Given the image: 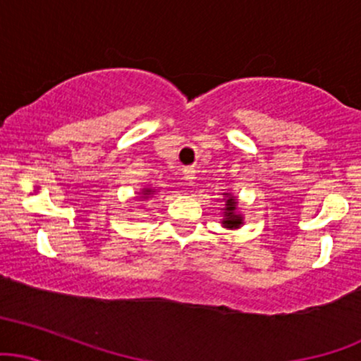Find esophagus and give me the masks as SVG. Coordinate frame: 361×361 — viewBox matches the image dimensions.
I'll return each mask as SVG.
<instances>
[{"label":"esophagus","instance_id":"34e87169","mask_svg":"<svg viewBox=\"0 0 361 361\" xmlns=\"http://www.w3.org/2000/svg\"><path fill=\"white\" fill-rule=\"evenodd\" d=\"M183 180L187 181V183H193V180H195V169L185 168L183 169Z\"/></svg>","mask_w":361,"mask_h":361}]
</instances>
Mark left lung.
I'll return each instance as SVG.
<instances>
[{"mask_svg":"<svg viewBox=\"0 0 361 361\" xmlns=\"http://www.w3.org/2000/svg\"><path fill=\"white\" fill-rule=\"evenodd\" d=\"M223 228L228 229H238L243 226L245 217L238 212V199L231 193H223Z\"/></svg>","mask_w":361,"mask_h":361,"instance_id":"1","label":"left lung"}]
</instances>
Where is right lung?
Masks as SVG:
<instances>
[{"label": "right lung", "mask_w": 361, "mask_h": 361, "mask_svg": "<svg viewBox=\"0 0 361 361\" xmlns=\"http://www.w3.org/2000/svg\"><path fill=\"white\" fill-rule=\"evenodd\" d=\"M138 195H140V199H150V197L156 195V188H142Z\"/></svg>", "instance_id": "add662e5"}]
</instances>
